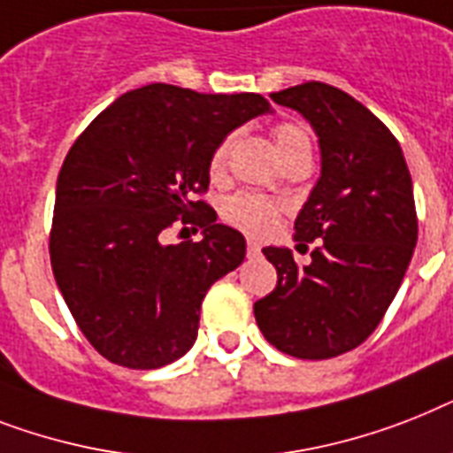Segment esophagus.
<instances>
[{"instance_id": "34e87169", "label": "esophagus", "mask_w": 453, "mask_h": 453, "mask_svg": "<svg viewBox=\"0 0 453 453\" xmlns=\"http://www.w3.org/2000/svg\"><path fill=\"white\" fill-rule=\"evenodd\" d=\"M246 251H249V256H258L260 244L256 242V239H249V242H246Z\"/></svg>"}]
</instances>
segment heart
I'll list each match as a JSON object with an SVG mask.
<instances>
[{
	"instance_id": "1",
	"label": "heart",
	"mask_w": 453,
	"mask_h": 453,
	"mask_svg": "<svg viewBox=\"0 0 453 453\" xmlns=\"http://www.w3.org/2000/svg\"><path fill=\"white\" fill-rule=\"evenodd\" d=\"M274 142H277V149L281 153V157H288L297 150L311 146L310 134L296 123H277L274 125ZM227 153H230V139H223V142L211 150L209 156V176L211 179H220L226 174L227 167ZM223 216H226L227 223H233L234 227L244 230V233L251 234H267L274 230L279 216H281V204L265 195H253V193H239L233 195L230 200L226 202L223 207Z\"/></svg>"
}]
</instances>
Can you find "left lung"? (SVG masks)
<instances>
[{"label":"left lung","mask_w":453,"mask_h":453,"mask_svg":"<svg viewBox=\"0 0 453 453\" xmlns=\"http://www.w3.org/2000/svg\"><path fill=\"white\" fill-rule=\"evenodd\" d=\"M270 97L319 134L321 179L296 219L300 246L319 244L304 267L288 249H263L277 288L253 314L279 351L334 358L374 333L403 284L418 233L411 176L391 130L340 88L307 81Z\"/></svg>","instance_id":"8db88e82"}]
</instances>
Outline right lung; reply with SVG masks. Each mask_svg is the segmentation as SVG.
Listing matches in <instances>:
<instances>
[{
	"label": "right lung",
	"instance_id": "obj_1",
	"mask_svg": "<svg viewBox=\"0 0 453 453\" xmlns=\"http://www.w3.org/2000/svg\"><path fill=\"white\" fill-rule=\"evenodd\" d=\"M270 111L263 95H204L150 83L106 106L69 149L55 190L50 265L73 321L116 365L156 370L197 337L200 304L246 256L242 233L202 200L209 156ZM203 227L165 245L164 230Z\"/></svg>",
	"mask_w": 453,
	"mask_h": 453
}]
</instances>
